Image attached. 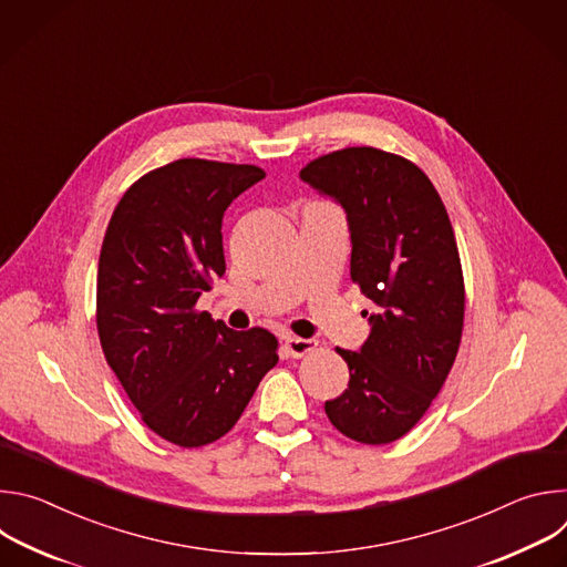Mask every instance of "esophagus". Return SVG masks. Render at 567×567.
<instances>
[{"label":"esophagus","mask_w":567,"mask_h":567,"mask_svg":"<svg viewBox=\"0 0 567 567\" xmlns=\"http://www.w3.org/2000/svg\"><path fill=\"white\" fill-rule=\"evenodd\" d=\"M313 348H316V343L307 341V339H298V337H287L285 339V352L293 359H300V357L313 352Z\"/></svg>","instance_id":"esophagus-1"}]
</instances>
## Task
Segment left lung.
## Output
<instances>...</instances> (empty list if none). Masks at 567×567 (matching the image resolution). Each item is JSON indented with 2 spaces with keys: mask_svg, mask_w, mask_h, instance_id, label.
I'll return each mask as SVG.
<instances>
[{
  "mask_svg": "<svg viewBox=\"0 0 567 567\" xmlns=\"http://www.w3.org/2000/svg\"><path fill=\"white\" fill-rule=\"evenodd\" d=\"M300 179L337 199L352 237L350 276L374 307L330 422L361 444H390L429 411L457 357L464 278L449 213L431 179L399 154L346 147L318 156Z\"/></svg>",
  "mask_w": 567,
  "mask_h": 567,
  "instance_id": "8db88e82",
  "label": "left lung"
}]
</instances>
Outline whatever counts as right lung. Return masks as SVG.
Returning <instances> with one entry per match:
<instances>
[{"mask_svg": "<svg viewBox=\"0 0 567 567\" xmlns=\"http://www.w3.org/2000/svg\"><path fill=\"white\" fill-rule=\"evenodd\" d=\"M260 179L258 166L179 158L134 182L105 230L96 285L105 359L147 429L184 449L226 435L278 363L271 332H233L195 307L226 271L224 210Z\"/></svg>", "mask_w": 567, "mask_h": 567, "instance_id": "right-lung-1", "label": "right lung"}]
</instances>
